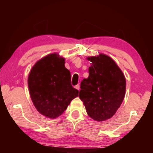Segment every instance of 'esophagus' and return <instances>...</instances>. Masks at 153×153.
Returning a JSON list of instances; mask_svg holds the SVG:
<instances>
[{
	"instance_id": "1",
	"label": "esophagus",
	"mask_w": 153,
	"mask_h": 153,
	"mask_svg": "<svg viewBox=\"0 0 153 153\" xmlns=\"http://www.w3.org/2000/svg\"><path fill=\"white\" fill-rule=\"evenodd\" d=\"M75 88H76L77 89V90H79V89H80V87H79V84H78L77 85H76V86H75Z\"/></svg>"
}]
</instances>
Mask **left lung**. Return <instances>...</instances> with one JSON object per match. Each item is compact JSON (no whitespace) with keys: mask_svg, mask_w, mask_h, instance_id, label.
I'll list each match as a JSON object with an SVG mask.
<instances>
[{"mask_svg":"<svg viewBox=\"0 0 153 153\" xmlns=\"http://www.w3.org/2000/svg\"><path fill=\"white\" fill-rule=\"evenodd\" d=\"M92 62L89 76L81 82L79 97L92 120L102 121L113 117L126 94V80L112 58L105 54L88 56Z\"/></svg>","mask_w":153,"mask_h":153,"instance_id":"8db88e82","label":"left lung"}]
</instances>
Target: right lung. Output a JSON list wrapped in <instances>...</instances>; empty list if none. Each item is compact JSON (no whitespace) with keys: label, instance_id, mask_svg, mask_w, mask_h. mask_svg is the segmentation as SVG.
Listing matches in <instances>:
<instances>
[{"label":"right lung","instance_id":"obj_1","mask_svg":"<svg viewBox=\"0 0 153 153\" xmlns=\"http://www.w3.org/2000/svg\"><path fill=\"white\" fill-rule=\"evenodd\" d=\"M27 84L33 105L47 118L58 117L78 97L79 91L71 84V74L65 67V58L56 53L36 62L30 71Z\"/></svg>","mask_w":153,"mask_h":153}]
</instances>
